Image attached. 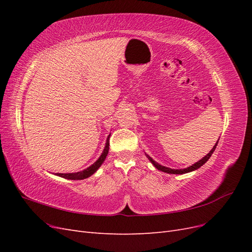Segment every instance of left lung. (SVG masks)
<instances>
[{
	"label": "left lung",
	"mask_w": 252,
	"mask_h": 252,
	"mask_svg": "<svg viewBox=\"0 0 252 252\" xmlns=\"http://www.w3.org/2000/svg\"><path fill=\"white\" fill-rule=\"evenodd\" d=\"M219 140H220V139H219ZM218 142H219V141H218ZM218 142L216 143L215 146H213V148L210 150L209 154L206 155L203 158L200 159V161H197V162L194 163L193 165L189 166V167H187V168H184V169H171V168H169V167L162 166V165H159L158 163H157V162L155 161V159L152 158L151 157H149L148 155H146V154H145V155H146V157L148 158L149 161L152 163V165H154L158 170H161V171H163V172L170 173V174H184V173H188V172H191V171H194V170H196V169H199L201 166H203L206 162H207L208 159H209V158L211 157V155L213 154V151H215V149H216V147H217V145H218Z\"/></svg>",
	"instance_id": "1"
}]
</instances>
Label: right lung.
I'll use <instances>...</instances> for the list:
<instances>
[{
    "mask_svg": "<svg viewBox=\"0 0 252 252\" xmlns=\"http://www.w3.org/2000/svg\"><path fill=\"white\" fill-rule=\"evenodd\" d=\"M109 136L108 135L107 140H106V144H105V148L102 152V155L100 156L96 161L89 167H87L86 169H84L82 171L79 172H72V173H56V175L61 178H64L67 180H84V179H87L89 178L90 175H93L98 168H100L101 165L104 163L106 157L108 155V151H109Z\"/></svg>",
    "mask_w": 252,
    "mask_h": 252,
    "instance_id": "obj_1",
    "label": "right lung"
}]
</instances>
